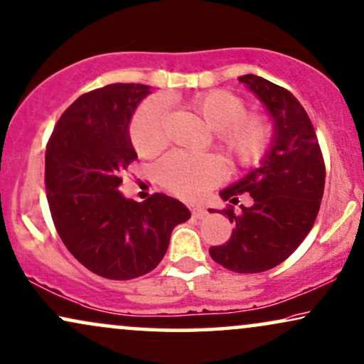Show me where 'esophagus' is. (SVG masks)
<instances>
[{
    "label": "esophagus",
    "instance_id": "esophagus-1",
    "mask_svg": "<svg viewBox=\"0 0 364 364\" xmlns=\"http://www.w3.org/2000/svg\"><path fill=\"white\" fill-rule=\"evenodd\" d=\"M188 207H191V212H192V215L196 217V219H204V217L207 215V210H205V207H204V205L191 204V205H188Z\"/></svg>",
    "mask_w": 364,
    "mask_h": 364
}]
</instances>
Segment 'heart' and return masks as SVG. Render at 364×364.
<instances>
[{"label":"heart","mask_w":364,"mask_h":364,"mask_svg":"<svg viewBox=\"0 0 364 364\" xmlns=\"http://www.w3.org/2000/svg\"><path fill=\"white\" fill-rule=\"evenodd\" d=\"M192 108L210 130L219 145L239 164L259 160L271 144L272 129L261 115H245V105L239 97L225 90L197 93L188 100ZM168 108L162 98L154 97L136 108L130 124V135L141 157H154L167 145ZM225 165L212 154L172 152L157 167L162 186L176 196L193 199L223 181Z\"/></svg>","instance_id":"heart-1"}]
</instances>
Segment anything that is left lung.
<instances>
[{
	"mask_svg": "<svg viewBox=\"0 0 364 364\" xmlns=\"http://www.w3.org/2000/svg\"><path fill=\"white\" fill-rule=\"evenodd\" d=\"M239 82L266 107L272 120V140L257 167L220 191L237 203L249 191L251 208L235 213L230 204L219 214L232 223V235L224 245L210 247V257L234 272L252 274L276 267L299 247L313 228L324 192L323 155L314 127L297 98L279 85L257 75Z\"/></svg>",
	"mask_w": 364,
	"mask_h": 364,
	"instance_id": "left-lung-1",
	"label": "left lung"
}]
</instances>
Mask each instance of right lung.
Listing matches in <instances>:
<instances>
[{
	"instance_id": "right-lung-1",
	"label": "right lung",
	"mask_w": 364,
	"mask_h": 364,
	"mask_svg": "<svg viewBox=\"0 0 364 364\" xmlns=\"http://www.w3.org/2000/svg\"><path fill=\"white\" fill-rule=\"evenodd\" d=\"M149 85L112 83L77 98L46 145V199L61 240L78 262L107 279L147 274L167 252L177 224L191 219L181 200L145 202L119 191L136 159L129 127Z\"/></svg>"
}]
</instances>
